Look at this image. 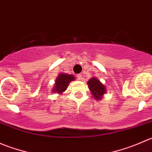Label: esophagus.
<instances>
[{
	"label": "esophagus",
	"mask_w": 152,
	"mask_h": 152,
	"mask_svg": "<svg viewBox=\"0 0 152 152\" xmlns=\"http://www.w3.org/2000/svg\"><path fill=\"white\" fill-rule=\"evenodd\" d=\"M77 78L79 80H82V79H83V76H82V74H78L77 75Z\"/></svg>",
	"instance_id": "esophagus-1"
}]
</instances>
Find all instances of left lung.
<instances>
[{
  "label": "left lung",
  "mask_w": 152,
  "mask_h": 152,
  "mask_svg": "<svg viewBox=\"0 0 152 152\" xmlns=\"http://www.w3.org/2000/svg\"><path fill=\"white\" fill-rule=\"evenodd\" d=\"M87 85L93 99L97 101L102 99L104 95L107 92V88L104 85L100 82L97 77H92L87 82Z\"/></svg>",
  "instance_id": "8db88e82"
}]
</instances>
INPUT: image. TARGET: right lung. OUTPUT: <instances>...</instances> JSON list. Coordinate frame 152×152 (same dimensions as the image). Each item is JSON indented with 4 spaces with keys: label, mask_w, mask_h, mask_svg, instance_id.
<instances>
[{
    "label": "right lung",
    "mask_w": 152,
    "mask_h": 152,
    "mask_svg": "<svg viewBox=\"0 0 152 152\" xmlns=\"http://www.w3.org/2000/svg\"><path fill=\"white\" fill-rule=\"evenodd\" d=\"M76 79L75 76L72 74L61 73L58 75L55 80V84L52 89V93H56L61 95L66 90L69 83Z\"/></svg>",
    "instance_id": "1"
}]
</instances>
